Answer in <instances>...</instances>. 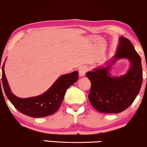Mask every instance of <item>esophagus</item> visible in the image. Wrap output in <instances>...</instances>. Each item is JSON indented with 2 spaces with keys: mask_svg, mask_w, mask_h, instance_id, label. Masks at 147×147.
I'll list each match as a JSON object with an SVG mask.
<instances>
[{
  "mask_svg": "<svg viewBox=\"0 0 147 147\" xmlns=\"http://www.w3.org/2000/svg\"><path fill=\"white\" fill-rule=\"evenodd\" d=\"M88 71V68L86 66H81L79 69V75L80 76H85L86 73Z\"/></svg>",
  "mask_w": 147,
  "mask_h": 147,
  "instance_id": "34e87169",
  "label": "esophagus"
}]
</instances>
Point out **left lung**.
I'll use <instances>...</instances> for the list:
<instances>
[{
    "mask_svg": "<svg viewBox=\"0 0 147 147\" xmlns=\"http://www.w3.org/2000/svg\"><path fill=\"white\" fill-rule=\"evenodd\" d=\"M123 58L131 63L129 69L124 76L111 77L109 74L111 65L86 74L91 82L89 100L93 107L101 113H121L131 105L140 92L142 83L140 57L131 41L122 36L111 63Z\"/></svg>",
    "mask_w": 147,
    "mask_h": 147,
    "instance_id": "obj_1",
    "label": "left lung"
}]
</instances>
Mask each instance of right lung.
Returning a JSON list of instances; mask_svg holds the SVG:
<instances>
[{
  "label": "right lung",
  "mask_w": 147,
  "mask_h": 147,
  "mask_svg": "<svg viewBox=\"0 0 147 147\" xmlns=\"http://www.w3.org/2000/svg\"><path fill=\"white\" fill-rule=\"evenodd\" d=\"M5 63L2 67V84L5 94L13 105L19 111L32 117H43L55 113L61 105L66 90L78 79V72L61 76L47 92L40 96L22 98L15 96L10 90L4 71ZM1 69V64H0ZM0 86L1 88V78Z\"/></svg>",
  "instance_id": "add662e5"
}]
</instances>
